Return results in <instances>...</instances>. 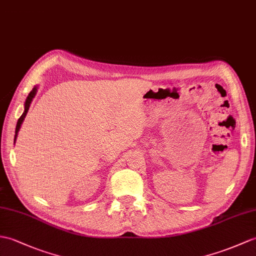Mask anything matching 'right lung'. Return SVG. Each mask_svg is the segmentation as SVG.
Listing matches in <instances>:
<instances>
[{
  "label": "right lung",
  "mask_w": 256,
  "mask_h": 256,
  "mask_svg": "<svg viewBox=\"0 0 256 256\" xmlns=\"http://www.w3.org/2000/svg\"><path fill=\"white\" fill-rule=\"evenodd\" d=\"M36 92H37V87H34V88L32 89V90L30 92H29L28 97H27V99H26V102H25V111H24V114H22V116L18 118V121H17V126H16V130H15V140H16V138H17V133H18V130H20V128L22 123V121H24V118H25V116H26V114H27L28 109H29V106H30V104H32V98L34 97Z\"/></svg>",
  "instance_id": "add662e5"
}]
</instances>
